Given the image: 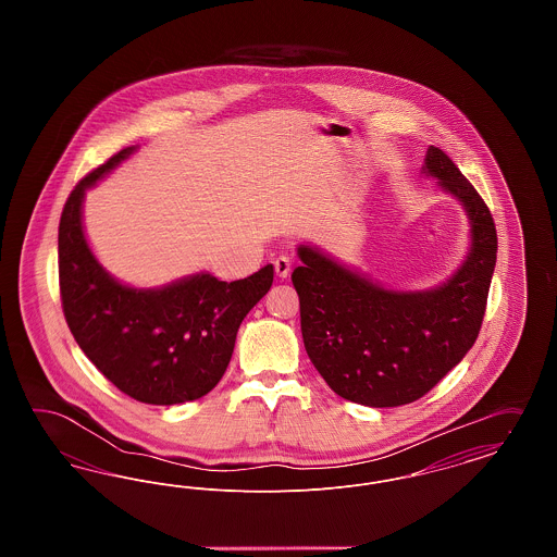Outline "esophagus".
Masks as SVG:
<instances>
[{
  "mask_svg": "<svg viewBox=\"0 0 557 557\" xmlns=\"http://www.w3.org/2000/svg\"><path fill=\"white\" fill-rule=\"evenodd\" d=\"M273 267H275V275H277L280 280H286V277L290 275L292 263L288 257H277V259L273 261Z\"/></svg>",
  "mask_w": 557,
  "mask_h": 557,
  "instance_id": "esophagus-1",
  "label": "esophagus"
}]
</instances>
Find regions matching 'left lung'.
Segmentation results:
<instances>
[{
  "label": "left lung",
  "instance_id": "left-lung-1",
  "mask_svg": "<svg viewBox=\"0 0 557 557\" xmlns=\"http://www.w3.org/2000/svg\"><path fill=\"white\" fill-rule=\"evenodd\" d=\"M425 171L457 196L472 221L468 261L445 286L384 290L300 246L292 271L309 359L338 397L398 407L430 393L474 346L497 263L493 214L457 164L430 146Z\"/></svg>",
  "mask_w": 557,
  "mask_h": 557
}]
</instances>
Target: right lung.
<instances>
[{
    "label": "right lung",
    "mask_w": 557,
    "mask_h": 557,
    "mask_svg": "<svg viewBox=\"0 0 557 557\" xmlns=\"http://www.w3.org/2000/svg\"><path fill=\"white\" fill-rule=\"evenodd\" d=\"M132 152L123 148L110 157L66 198L58 227L62 311L81 350L121 393L150 405L196 400L223 377L242 319L273 284V265L232 284L211 273L162 290H133L114 282L89 252L81 200Z\"/></svg>",
    "instance_id": "1"
}]
</instances>
